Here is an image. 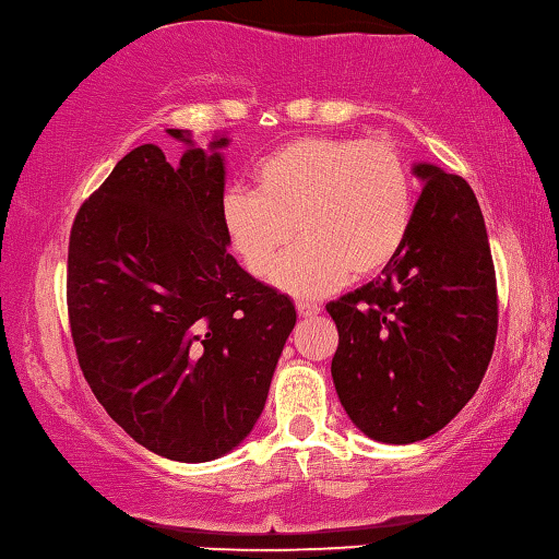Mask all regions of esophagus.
Instances as JSON below:
<instances>
[{"label":"esophagus","mask_w":559,"mask_h":559,"mask_svg":"<svg viewBox=\"0 0 559 559\" xmlns=\"http://www.w3.org/2000/svg\"><path fill=\"white\" fill-rule=\"evenodd\" d=\"M296 311H298V316L311 318V316H316V313H321V306H318V304H308V300H300V304H296Z\"/></svg>","instance_id":"34e87169"}]
</instances>
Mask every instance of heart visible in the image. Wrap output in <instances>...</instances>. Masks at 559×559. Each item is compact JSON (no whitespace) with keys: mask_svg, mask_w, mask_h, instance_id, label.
Segmentation results:
<instances>
[{"mask_svg":"<svg viewBox=\"0 0 559 559\" xmlns=\"http://www.w3.org/2000/svg\"><path fill=\"white\" fill-rule=\"evenodd\" d=\"M253 181L255 193H226L221 226L243 269L269 278L276 267L273 283L290 296H328L350 273L378 276L411 236L413 174L391 141L300 136L265 154ZM294 230L301 243L280 264Z\"/></svg>","mask_w":559,"mask_h":559,"instance_id":"b5f03b06","label":"heart"}]
</instances>
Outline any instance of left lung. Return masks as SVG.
Segmentation results:
<instances>
[{"mask_svg":"<svg viewBox=\"0 0 559 559\" xmlns=\"http://www.w3.org/2000/svg\"><path fill=\"white\" fill-rule=\"evenodd\" d=\"M403 253L376 281L331 300L335 393L360 432L407 445L455 418L480 388L498 335V286L471 183L432 164Z\"/></svg>","mask_w":559,"mask_h":559,"instance_id":"obj_1","label":"left lung"}]
</instances>
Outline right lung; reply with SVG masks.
Listing matches in <instances>:
<instances>
[{
	"mask_svg": "<svg viewBox=\"0 0 559 559\" xmlns=\"http://www.w3.org/2000/svg\"><path fill=\"white\" fill-rule=\"evenodd\" d=\"M171 164L136 146L88 197L69 236L67 306L96 401L139 445L179 463L231 453L269 397L296 325L288 296L228 253L216 136Z\"/></svg>",
	"mask_w": 559,
	"mask_h": 559,
	"instance_id": "obj_1",
	"label": "right lung"
}]
</instances>
